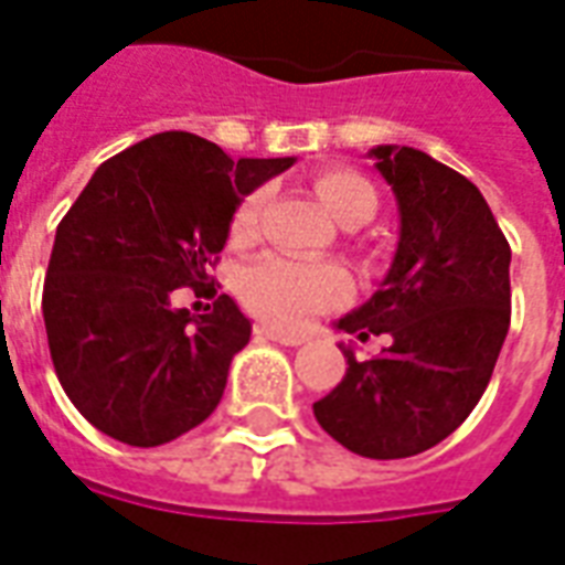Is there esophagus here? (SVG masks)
Wrapping results in <instances>:
<instances>
[{
    "mask_svg": "<svg viewBox=\"0 0 565 565\" xmlns=\"http://www.w3.org/2000/svg\"><path fill=\"white\" fill-rule=\"evenodd\" d=\"M254 332L263 338H269V341H278V344H284V347L305 344V335H287V332H278V329H271V326H257Z\"/></svg>",
    "mask_w": 565,
    "mask_h": 565,
    "instance_id": "esophagus-1",
    "label": "esophagus"
}]
</instances>
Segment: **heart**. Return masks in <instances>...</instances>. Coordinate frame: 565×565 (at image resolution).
Wrapping results in <instances>:
<instances>
[{
    "instance_id": "heart-1",
    "label": "heart",
    "mask_w": 565,
    "mask_h": 565,
    "mask_svg": "<svg viewBox=\"0 0 565 565\" xmlns=\"http://www.w3.org/2000/svg\"><path fill=\"white\" fill-rule=\"evenodd\" d=\"M323 206L347 227L365 224L377 212V191L353 170H323L315 182ZM266 191L257 188L239 200L230 218V239L248 245L260 227ZM350 275L338 263L296 260L266 254L254 260L239 278V296L250 315L278 329H302L320 311L338 308L350 299Z\"/></svg>"
}]
</instances>
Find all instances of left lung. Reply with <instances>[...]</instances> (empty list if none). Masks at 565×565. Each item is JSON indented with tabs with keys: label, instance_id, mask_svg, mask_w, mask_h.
<instances>
[{
	"label": "left lung",
	"instance_id": "8db88e82",
	"mask_svg": "<svg viewBox=\"0 0 565 565\" xmlns=\"http://www.w3.org/2000/svg\"><path fill=\"white\" fill-rule=\"evenodd\" d=\"M398 200L401 236L380 290L338 329L388 335L347 374L315 416L362 458H411L461 425L482 398L509 332L512 250L479 188L413 146L371 149Z\"/></svg>",
	"mask_w": 565,
	"mask_h": 565
}]
</instances>
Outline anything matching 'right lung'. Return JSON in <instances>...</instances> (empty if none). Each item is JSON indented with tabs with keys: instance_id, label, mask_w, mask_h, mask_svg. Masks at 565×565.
Returning <instances> with one entry per match:
<instances>
[{
	"instance_id": "right-lung-1",
	"label": "right lung",
	"mask_w": 565,
	"mask_h": 565,
	"mask_svg": "<svg viewBox=\"0 0 565 565\" xmlns=\"http://www.w3.org/2000/svg\"><path fill=\"white\" fill-rule=\"evenodd\" d=\"M294 158H239L164 131L113 154L56 227L44 281L50 359L65 395L107 437L161 446L218 407L250 323L221 294L209 315L173 308L209 281L239 200Z\"/></svg>"
}]
</instances>
